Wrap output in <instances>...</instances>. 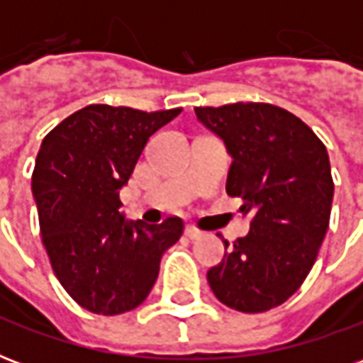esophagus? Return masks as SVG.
<instances>
[{
  "label": "esophagus",
  "mask_w": 363,
  "mask_h": 363,
  "mask_svg": "<svg viewBox=\"0 0 363 363\" xmlns=\"http://www.w3.org/2000/svg\"><path fill=\"white\" fill-rule=\"evenodd\" d=\"M184 233H186V237H190V239H198V237H202V231H200L198 228H194V225H186Z\"/></svg>",
  "instance_id": "esophagus-1"
}]
</instances>
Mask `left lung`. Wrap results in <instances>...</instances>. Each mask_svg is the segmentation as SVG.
I'll list each match as a JSON object with an SVG mask.
<instances>
[{"label":"left lung","mask_w":363,"mask_h":363,"mask_svg":"<svg viewBox=\"0 0 363 363\" xmlns=\"http://www.w3.org/2000/svg\"><path fill=\"white\" fill-rule=\"evenodd\" d=\"M198 120L233 157L225 192L241 198L251 229L229 243L208 284L235 311L264 313L296 294L319 255L335 182L325 143L286 108L270 103L196 106Z\"/></svg>","instance_id":"8db88e82"}]
</instances>
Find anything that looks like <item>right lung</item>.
Segmentation results:
<instances>
[{"label": "right lung", "mask_w": 363, "mask_h": 363, "mask_svg": "<svg viewBox=\"0 0 363 363\" xmlns=\"http://www.w3.org/2000/svg\"><path fill=\"white\" fill-rule=\"evenodd\" d=\"M181 111L89 104L43 140L33 196L44 249L60 284L87 311L120 315L138 307L157 280L163 252L181 239V218L147 225L118 212V190L150 135Z\"/></svg>", "instance_id": "right-lung-1"}]
</instances>
